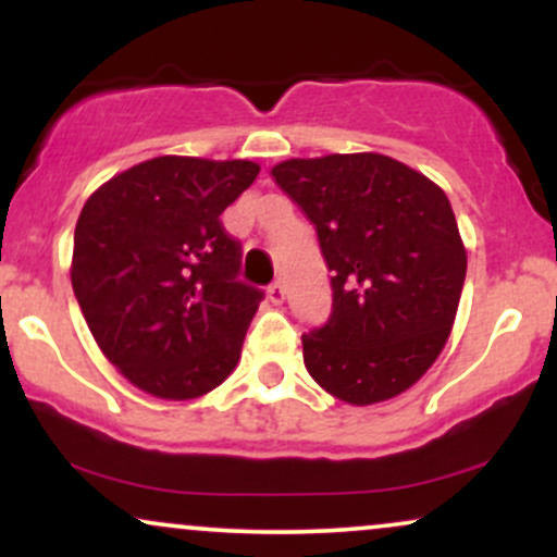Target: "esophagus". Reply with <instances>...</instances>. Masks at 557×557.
I'll return each instance as SVG.
<instances>
[{
    "label": "esophagus",
    "instance_id": "obj_1",
    "mask_svg": "<svg viewBox=\"0 0 557 557\" xmlns=\"http://www.w3.org/2000/svg\"><path fill=\"white\" fill-rule=\"evenodd\" d=\"M267 296H270L274 306H280L285 300V285L277 280V283H272L270 287H267Z\"/></svg>",
    "mask_w": 557,
    "mask_h": 557
}]
</instances>
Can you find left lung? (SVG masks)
Segmentation results:
<instances>
[{"label":"left lung","instance_id":"left-lung-1","mask_svg":"<svg viewBox=\"0 0 557 557\" xmlns=\"http://www.w3.org/2000/svg\"><path fill=\"white\" fill-rule=\"evenodd\" d=\"M272 177L317 227L332 311L304 332L317 385L354 406L395 398L456 322L466 248L445 190L385 154L287 159Z\"/></svg>","mask_w":557,"mask_h":557}]
</instances>
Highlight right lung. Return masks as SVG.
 <instances>
[{"instance_id": "right-lung-1", "label": "right lung", "mask_w": 557, "mask_h": 557, "mask_svg": "<svg viewBox=\"0 0 557 557\" xmlns=\"http://www.w3.org/2000/svg\"><path fill=\"white\" fill-rule=\"evenodd\" d=\"M259 175L248 159L157 157L88 198L73 280L101 354L125 380L190 400L227 380L264 293L240 274V240L220 214Z\"/></svg>"}]
</instances>
